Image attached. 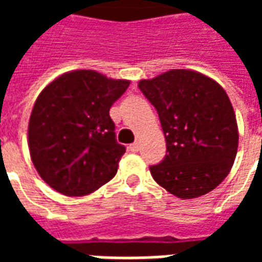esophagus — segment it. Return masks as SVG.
<instances>
[{
    "mask_svg": "<svg viewBox=\"0 0 262 262\" xmlns=\"http://www.w3.org/2000/svg\"><path fill=\"white\" fill-rule=\"evenodd\" d=\"M129 150H130L132 153H137V151L140 150V144H139V143H133V144L129 146Z\"/></svg>",
    "mask_w": 262,
    "mask_h": 262,
    "instance_id": "34e87169",
    "label": "esophagus"
}]
</instances>
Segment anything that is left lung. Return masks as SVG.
I'll use <instances>...</instances> for the list:
<instances>
[{"mask_svg":"<svg viewBox=\"0 0 262 262\" xmlns=\"http://www.w3.org/2000/svg\"><path fill=\"white\" fill-rule=\"evenodd\" d=\"M159 114L167 154L151 165L154 181L182 199L202 196L230 172L238 146L236 115L226 91L192 70H170L139 82Z\"/></svg>","mask_w":262,"mask_h":262,"instance_id":"8db88e82","label":"left lung"}]
</instances>
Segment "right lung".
I'll list each match as a JSON object with an SVG mask.
<instances>
[{
	"instance_id": "right-lung-1",
	"label": "right lung",
	"mask_w": 262,
	"mask_h": 262,
	"mask_svg": "<svg viewBox=\"0 0 262 262\" xmlns=\"http://www.w3.org/2000/svg\"><path fill=\"white\" fill-rule=\"evenodd\" d=\"M129 84L94 70H75L39 94L28 144L39 176L57 192L88 195L115 177L126 148L116 142L109 109Z\"/></svg>"
}]
</instances>
